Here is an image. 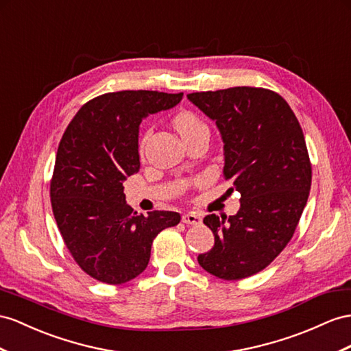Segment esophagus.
Here are the masks:
<instances>
[{"label":"esophagus","mask_w":351,"mask_h":351,"mask_svg":"<svg viewBox=\"0 0 351 351\" xmlns=\"http://www.w3.org/2000/svg\"><path fill=\"white\" fill-rule=\"evenodd\" d=\"M182 221L188 226H199V223H202V217L194 212H188L182 215Z\"/></svg>","instance_id":"1"}]
</instances>
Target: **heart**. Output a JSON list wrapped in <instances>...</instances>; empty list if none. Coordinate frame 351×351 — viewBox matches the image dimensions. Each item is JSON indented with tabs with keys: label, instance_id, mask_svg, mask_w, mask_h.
I'll return each instance as SVG.
<instances>
[{
	"label": "heart",
	"instance_id": "heart-1",
	"mask_svg": "<svg viewBox=\"0 0 351 351\" xmlns=\"http://www.w3.org/2000/svg\"><path fill=\"white\" fill-rule=\"evenodd\" d=\"M173 125L175 129L178 130V133L181 134V138H190L195 133H200V132H208V128H206V124L197 117L195 114L190 112V111H182L179 112L175 119H173ZM143 143H145V139L142 141L141 143V148L143 147Z\"/></svg>",
	"mask_w": 351,
	"mask_h": 351
}]
</instances>
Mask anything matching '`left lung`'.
I'll return each mask as SVG.
<instances>
[{
  "label": "left lung",
  "mask_w": 351,
  "mask_h": 351,
  "mask_svg": "<svg viewBox=\"0 0 351 351\" xmlns=\"http://www.w3.org/2000/svg\"><path fill=\"white\" fill-rule=\"evenodd\" d=\"M186 97L217 124L223 178L241 195L228 219H203L215 245L197 259L208 273L239 280L271 264L298 226L311 186L304 133L291 106L271 90L243 86Z\"/></svg>",
  "instance_id": "1"
}]
</instances>
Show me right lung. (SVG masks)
<instances>
[{
    "label": "right lung",
    "mask_w": 351,
    "mask_h": 351,
    "mask_svg": "<svg viewBox=\"0 0 351 351\" xmlns=\"http://www.w3.org/2000/svg\"><path fill=\"white\" fill-rule=\"evenodd\" d=\"M184 93L123 90L80 108L59 143L50 184L53 215L75 263L99 282L121 285L147 268L152 240L181 215L147 217L125 204L123 182L139 172V124Z\"/></svg>",
    "instance_id": "add662e5"
}]
</instances>
